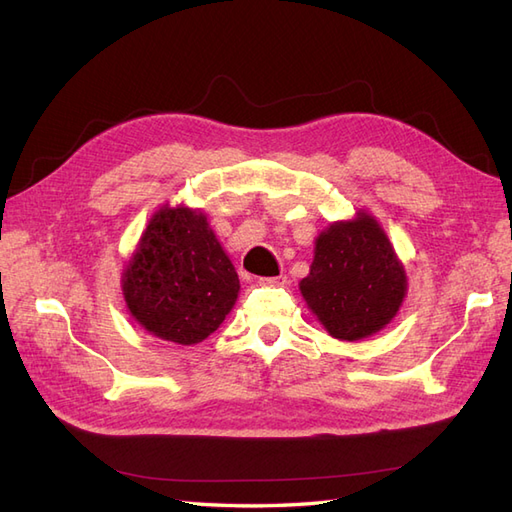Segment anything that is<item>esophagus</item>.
Listing matches in <instances>:
<instances>
[{
    "label": "esophagus",
    "mask_w": 512,
    "mask_h": 512,
    "mask_svg": "<svg viewBox=\"0 0 512 512\" xmlns=\"http://www.w3.org/2000/svg\"><path fill=\"white\" fill-rule=\"evenodd\" d=\"M261 285H270V287H285L287 285V277L285 274H279V277H264L259 279Z\"/></svg>",
    "instance_id": "obj_1"
}]
</instances>
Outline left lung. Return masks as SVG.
<instances>
[{"label":"left lung","instance_id":"left-lung-1","mask_svg":"<svg viewBox=\"0 0 512 512\" xmlns=\"http://www.w3.org/2000/svg\"><path fill=\"white\" fill-rule=\"evenodd\" d=\"M406 285L385 229L365 209L320 231L309 274L298 283L326 333L344 342L385 329L402 307Z\"/></svg>","mask_w":512,"mask_h":512}]
</instances>
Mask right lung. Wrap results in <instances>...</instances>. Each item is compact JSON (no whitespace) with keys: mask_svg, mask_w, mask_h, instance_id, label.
I'll use <instances>...</instances> for the list:
<instances>
[{"mask_svg":"<svg viewBox=\"0 0 512 512\" xmlns=\"http://www.w3.org/2000/svg\"><path fill=\"white\" fill-rule=\"evenodd\" d=\"M121 287L127 311L144 331L192 346L225 322L240 279L201 209L166 203L142 231Z\"/></svg>","mask_w":512,"mask_h":512,"instance_id":"obj_1","label":"right lung"}]
</instances>
